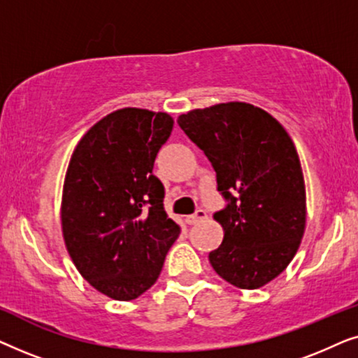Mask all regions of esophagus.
<instances>
[{
	"mask_svg": "<svg viewBox=\"0 0 358 358\" xmlns=\"http://www.w3.org/2000/svg\"><path fill=\"white\" fill-rule=\"evenodd\" d=\"M205 218H207V212H205V210H202V208H199L194 215H189V217L185 218V222H187L189 224H195V223L202 222V220H205Z\"/></svg>",
	"mask_w": 358,
	"mask_h": 358,
	"instance_id": "esophagus-1",
	"label": "esophagus"
}]
</instances>
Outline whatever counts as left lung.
Listing matches in <instances>:
<instances>
[{"label": "left lung", "instance_id": "obj_1", "mask_svg": "<svg viewBox=\"0 0 358 358\" xmlns=\"http://www.w3.org/2000/svg\"><path fill=\"white\" fill-rule=\"evenodd\" d=\"M178 122L210 159L229 202L213 215L224 233L208 254L213 271L244 290L264 287L285 271L305 234V178L293 140L248 102L194 109Z\"/></svg>", "mask_w": 358, "mask_h": 358}]
</instances>
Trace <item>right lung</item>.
Returning <instances> with one entry per match:
<instances>
[{
  "instance_id": "right-lung-1",
  "label": "right lung",
  "mask_w": 358,
  "mask_h": 358,
  "mask_svg": "<svg viewBox=\"0 0 358 358\" xmlns=\"http://www.w3.org/2000/svg\"><path fill=\"white\" fill-rule=\"evenodd\" d=\"M174 119L124 107L78 141L62 194V231L78 272L102 295L130 301L158 280L180 227L164 210L156 155Z\"/></svg>"
}]
</instances>
